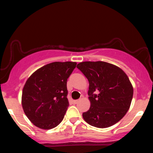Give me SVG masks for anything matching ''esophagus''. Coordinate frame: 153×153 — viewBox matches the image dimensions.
Instances as JSON below:
<instances>
[{"label":"esophagus","mask_w":153,"mask_h":153,"mask_svg":"<svg viewBox=\"0 0 153 153\" xmlns=\"http://www.w3.org/2000/svg\"><path fill=\"white\" fill-rule=\"evenodd\" d=\"M78 100H73L72 101V102H73V104H77L78 103Z\"/></svg>","instance_id":"1"}]
</instances>
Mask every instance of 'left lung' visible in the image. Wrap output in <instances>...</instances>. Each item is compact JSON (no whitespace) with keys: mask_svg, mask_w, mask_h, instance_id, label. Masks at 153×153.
I'll use <instances>...</instances> for the list:
<instances>
[{"mask_svg":"<svg viewBox=\"0 0 153 153\" xmlns=\"http://www.w3.org/2000/svg\"><path fill=\"white\" fill-rule=\"evenodd\" d=\"M76 68L88 80L89 110L83 113L92 126L106 128L122 119L130 106L133 87L120 68L103 61H85Z\"/></svg>","mask_w":153,"mask_h":153,"instance_id":"8db88e82","label":"left lung"}]
</instances>
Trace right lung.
<instances>
[{
  "instance_id": "1",
  "label": "right lung",
  "mask_w": 153,
  "mask_h": 153,
  "mask_svg": "<svg viewBox=\"0 0 153 153\" xmlns=\"http://www.w3.org/2000/svg\"><path fill=\"white\" fill-rule=\"evenodd\" d=\"M76 65L75 62H53L27 79L22 91V107L36 127L50 129L63 120L69 106L67 81Z\"/></svg>"
}]
</instances>
